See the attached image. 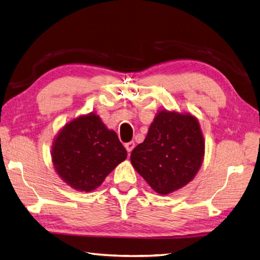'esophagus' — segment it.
<instances>
[{"mask_svg":"<svg viewBox=\"0 0 260 260\" xmlns=\"http://www.w3.org/2000/svg\"><path fill=\"white\" fill-rule=\"evenodd\" d=\"M135 142L134 141H130V142H126V144L124 145V147H125V149H126V151L128 152H131L132 151V149H134L135 148Z\"/></svg>","mask_w":260,"mask_h":260,"instance_id":"1","label":"esophagus"}]
</instances>
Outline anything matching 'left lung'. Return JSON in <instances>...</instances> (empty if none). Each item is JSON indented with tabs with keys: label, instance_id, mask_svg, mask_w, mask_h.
Masks as SVG:
<instances>
[{
	"label": "left lung",
	"instance_id": "obj_1",
	"mask_svg": "<svg viewBox=\"0 0 260 260\" xmlns=\"http://www.w3.org/2000/svg\"><path fill=\"white\" fill-rule=\"evenodd\" d=\"M204 138L198 119L162 110L142 144L131 152V164L150 187L167 195L185 186L202 165Z\"/></svg>",
	"mask_w": 260,
	"mask_h": 260
}]
</instances>
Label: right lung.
Wrapping results in <instances>:
<instances>
[{"label":"right lung","mask_w":260,"mask_h":260,"mask_svg":"<svg viewBox=\"0 0 260 260\" xmlns=\"http://www.w3.org/2000/svg\"><path fill=\"white\" fill-rule=\"evenodd\" d=\"M52 162L63 182L91 192L126 158V150L100 116L89 113L74 119L59 131L52 145Z\"/></svg>","instance_id":"add662e5"}]
</instances>
